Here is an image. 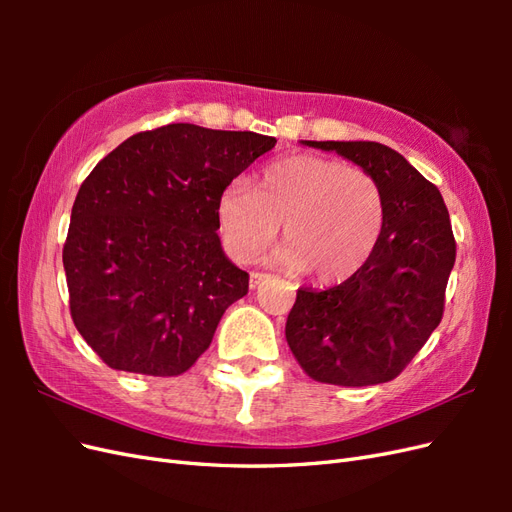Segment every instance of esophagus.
<instances>
[{
	"label": "esophagus",
	"instance_id": "1",
	"mask_svg": "<svg viewBox=\"0 0 512 512\" xmlns=\"http://www.w3.org/2000/svg\"><path fill=\"white\" fill-rule=\"evenodd\" d=\"M271 280L269 273H252L250 275V288H260L265 282Z\"/></svg>",
	"mask_w": 512,
	"mask_h": 512
}]
</instances>
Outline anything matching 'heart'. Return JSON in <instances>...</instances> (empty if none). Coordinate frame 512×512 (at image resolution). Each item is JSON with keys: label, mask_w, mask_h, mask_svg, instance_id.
<instances>
[{"label": "heart", "mask_w": 512, "mask_h": 512, "mask_svg": "<svg viewBox=\"0 0 512 512\" xmlns=\"http://www.w3.org/2000/svg\"><path fill=\"white\" fill-rule=\"evenodd\" d=\"M226 252L254 262L280 235L288 241L277 260L307 269L318 282H344L374 254L384 200L367 170L320 156H288L260 170L256 190L230 183L218 198Z\"/></svg>", "instance_id": "b5f03b06"}]
</instances>
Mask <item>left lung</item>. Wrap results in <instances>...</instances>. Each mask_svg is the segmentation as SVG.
Listing matches in <instances>:
<instances>
[{"instance_id":"obj_1","label":"left lung","mask_w":512,"mask_h":512,"mask_svg":"<svg viewBox=\"0 0 512 512\" xmlns=\"http://www.w3.org/2000/svg\"><path fill=\"white\" fill-rule=\"evenodd\" d=\"M359 164L380 185L384 224L374 254L327 290L299 288L286 320L305 374L337 386L397 378L444 314L455 237L440 190L395 149L371 141H303Z\"/></svg>"}]
</instances>
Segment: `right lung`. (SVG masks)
Wrapping results in <instances>:
<instances>
[{
  "label": "right lung",
  "mask_w": 512,
  "mask_h": 512,
  "mask_svg": "<svg viewBox=\"0 0 512 512\" xmlns=\"http://www.w3.org/2000/svg\"><path fill=\"white\" fill-rule=\"evenodd\" d=\"M275 138L194 123L138 132L76 194L64 243L74 327L113 369L181 376L250 275L224 256L218 198Z\"/></svg>",
  "instance_id": "1"
}]
</instances>
